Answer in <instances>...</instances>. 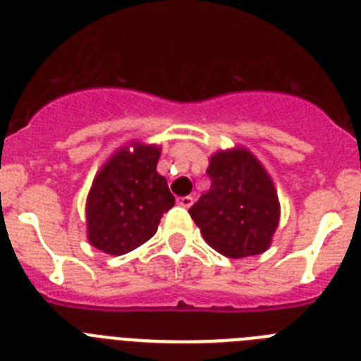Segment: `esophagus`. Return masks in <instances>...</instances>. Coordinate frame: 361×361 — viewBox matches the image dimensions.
<instances>
[{"label":"esophagus","instance_id":"obj_1","mask_svg":"<svg viewBox=\"0 0 361 361\" xmlns=\"http://www.w3.org/2000/svg\"><path fill=\"white\" fill-rule=\"evenodd\" d=\"M177 202H178V206H183V208L188 209V208H190V206H191V204H193V197H191V195L180 197V199H178Z\"/></svg>","mask_w":361,"mask_h":361}]
</instances>
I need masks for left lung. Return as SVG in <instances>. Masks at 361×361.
<instances>
[{"label": "left lung", "instance_id": "left-lung-1", "mask_svg": "<svg viewBox=\"0 0 361 361\" xmlns=\"http://www.w3.org/2000/svg\"><path fill=\"white\" fill-rule=\"evenodd\" d=\"M206 171L212 186L190 208L204 240L229 258L269 250L280 202L262 162L244 146H235L213 153Z\"/></svg>", "mask_w": 361, "mask_h": 361}]
</instances>
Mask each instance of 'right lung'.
<instances>
[{"mask_svg":"<svg viewBox=\"0 0 361 361\" xmlns=\"http://www.w3.org/2000/svg\"><path fill=\"white\" fill-rule=\"evenodd\" d=\"M161 148L133 141L121 146L95 175L86 197L88 242L119 257L155 235L175 199L157 173Z\"/></svg>","mask_w":361,"mask_h":361,"instance_id":"right-lung-1","label":"right lung"}]
</instances>
